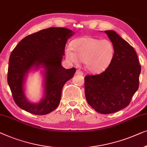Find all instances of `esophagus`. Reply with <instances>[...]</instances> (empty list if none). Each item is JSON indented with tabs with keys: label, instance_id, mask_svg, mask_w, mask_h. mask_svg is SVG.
<instances>
[{
	"label": "esophagus",
	"instance_id": "34e87169",
	"mask_svg": "<svg viewBox=\"0 0 147 147\" xmlns=\"http://www.w3.org/2000/svg\"><path fill=\"white\" fill-rule=\"evenodd\" d=\"M76 74H81V75H82V74H83V72L80 71V70H77V71H76Z\"/></svg>",
	"mask_w": 147,
	"mask_h": 147
}]
</instances>
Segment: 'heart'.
Instances as JSON below:
<instances>
[{
    "instance_id": "b5f03b06",
    "label": "heart",
    "mask_w": 147,
    "mask_h": 147,
    "mask_svg": "<svg viewBox=\"0 0 147 147\" xmlns=\"http://www.w3.org/2000/svg\"><path fill=\"white\" fill-rule=\"evenodd\" d=\"M73 48L65 49V56L69 61L78 63L83 61L86 69L90 72L98 73L104 71L112 63L115 47L108 39L84 36L74 40Z\"/></svg>"
}]
</instances>
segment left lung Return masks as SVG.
<instances>
[{"label":"left lung","mask_w":147,"mask_h":147,"mask_svg":"<svg viewBox=\"0 0 147 147\" xmlns=\"http://www.w3.org/2000/svg\"><path fill=\"white\" fill-rule=\"evenodd\" d=\"M105 32L114 45V57L103 73L84 77V92L96 112L111 114L129 105L139 85L141 67L133 47L114 30Z\"/></svg>","instance_id":"left-lung-1"}]
</instances>
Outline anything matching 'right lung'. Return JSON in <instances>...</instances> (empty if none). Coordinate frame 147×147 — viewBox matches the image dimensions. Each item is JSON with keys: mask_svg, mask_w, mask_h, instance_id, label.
I'll list each match as a JSON object with an SVG mask.
<instances>
[{"mask_svg": "<svg viewBox=\"0 0 147 147\" xmlns=\"http://www.w3.org/2000/svg\"><path fill=\"white\" fill-rule=\"evenodd\" d=\"M74 32L62 27H51L24 38L12 51L8 69V84L18 107L37 115L49 114L57 108L63 86L73 77L75 68L61 65L67 41ZM44 69V97L38 103L29 102L24 84L32 68Z\"/></svg>", "mask_w": 147, "mask_h": 147, "instance_id": "add662e5", "label": "right lung"}]
</instances>
